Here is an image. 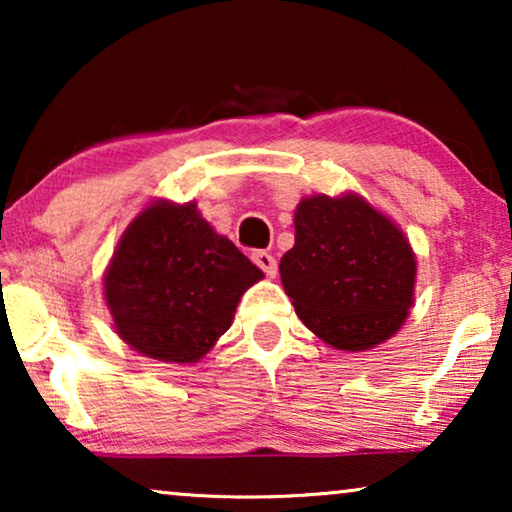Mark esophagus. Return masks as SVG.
<instances>
[{
  "instance_id": "esophagus-1",
  "label": "esophagus",
  "mask_w": 512,
  "mask_h": 512,
  "mask_svg": "<svg viewBox=\"0 0 512 512\" xmlns=\"http://www.w3.org/2000/svg\"><path fill=\"white\" fill-rule=\"evenodd\" d=\"M251 258H254V263L268 277H275L277 275V261H275V256L268 254V251H254V254H251Z\"/></svg>"
}]
</instances>
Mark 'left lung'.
Masks as SVG:
<instances>
[{
    "label": "left lung",
    "mask_w": 512,
    "mask_h": 512,
    "mask_svg": "<svg viewBox=\"0 0 512 512\" xmlns=\"http://www.w3.org/2000/svg\"><path fill=\"white\" fill-rule=\"evenodd\" d=\"M293 226L279 275L300 321L345 352L389 340L415 303L417 261L403 230L356 193L303 198Z\"/></svg>",
    "instance_id": "8db88e82"
}]
</instances>
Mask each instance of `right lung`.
Instances as JSON below:
<instances>
[{
  "label": "right lung",
  "mask_w": 512,
  "mask_h": 512,
  "mask_svg": "<svg viewBox=\"0 0 512 512\" xmlns=\"http://www.w3.org/2000/svg\"><path fill=\"white\" fill-rule=\"evenodd\" d=\"M263 272L202 219L195 202H151L125 228L104 272L116 333L142 356L195 363L233 324Z\"/></svg>",
  "instance_id": "1"
}]
</instances>
